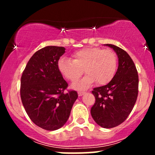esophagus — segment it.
<instances>
[{
  "mask_svg": "<svg viewBox=\"0 0 155 155\" xmlns=\"http://www.w3.org/2000/svg\"><path fill=\"white\" fill-rule=\"evenodd\" d=\"M84 94H85V92H81V91L78 92V95H79V96H82Z\"/></svg>",
  "mask_w": 155,
  "mask_h": 155,
  "instance_id": "34e87169",
  "label": "esophagus"
}]
</instances>
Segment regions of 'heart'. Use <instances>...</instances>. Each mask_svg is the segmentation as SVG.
<instances>
[{"label":"heart","mask_w":155,"mask_h":155,"mask_svg":"<svg viewBox=\"0 0 155 155\" xmlns=\"http://www.w3.org/2000/svg\"><path fill=\"white\" fill-rule=\"evenodd\" d=\"M58 67L62 75L71 82L77 81L84 70V77L72 85L74 89L84 90L95 81L100 85L109 82L116 73L117 58L111 49L86 47L73 53L72 60L60 58Z\"/></svg>","instance_id":"obj_1"}]
</instances>
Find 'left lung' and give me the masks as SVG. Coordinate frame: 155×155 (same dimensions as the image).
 <instances>
[{
	"mask_svg": "<svg viewBox=\"0 0 155 155\" xmlns=\"http://www.w3.org/2000/svg\"><path fill=\"white\" fill-rule=\"evenodd\" d=\"M106 46L116 52L118 68L109 83L93 89L95 103L90 112L98 125L111 128L122 123L132 111L138 97V75L133 60L125 51L113 44Z\"/></svg>",
	"mask_w": 155,
	"mask_h": 155,
	"instance_id": "left-lung-1",
	"label": "left lung"
}]
</instances>
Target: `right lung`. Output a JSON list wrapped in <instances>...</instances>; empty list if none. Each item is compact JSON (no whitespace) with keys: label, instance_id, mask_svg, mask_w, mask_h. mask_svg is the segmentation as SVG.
I'll use <instances>...</instances> for the list:
<instances>
[{"label":"right lung","instance_id":"1","mask_svg":"<svg viewBox=\"0 0 155 155\" xmlns=\"http://www.w3.org/2000/svg\"><path fill=\"white\" fill-rule=\"evenodd\" d=\"M63 47L48 46L29 60L21 77L20 96L23 106L33 123L47 130L63 127L70 116L77 92L68 86L58 67Z\"/></svg>","mask_w":155,"mask_h":155}]
</instances>
